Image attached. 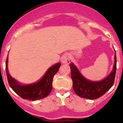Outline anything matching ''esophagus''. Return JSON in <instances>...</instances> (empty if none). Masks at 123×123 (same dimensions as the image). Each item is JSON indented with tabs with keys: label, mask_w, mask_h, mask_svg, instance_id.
I'll return each mask as SVG.
<instances>
[{
	"label": "esophagus",
	"mask_w": 123,
	"mask_h": 123,
	"mask_svg": "<svg viewBox=\"0 0 123 123\" xmlns=\"http://www.w3.org/2000/svg\"><path fill=\"white\" fill-rule=\"evenodd\" d=\"M62 62L64 64H68L70 62V56L69 54H66L62 56Z\"/></svg>",
	"instance_id": "obj_1"
}]
</instances>
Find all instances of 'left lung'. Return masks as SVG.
<instances>
[{"mask_svg":"<svg viewBox=\"0 0 123 123\" xmlns=\"http://www.w3.org/2000/svg\"><path fill=\"white\" fill-rule=\"evenodd\" d=\"M73 88L78 96L94 100L105 94L113 85L117 70V56L115 55V64L112 72L108 77L100 81H89L83 77L73 63L69 64Z\"/></svg>","mask_w":123,"mask_h":123,"instance_id":"left-lung-1","label":"left lung"}]
</instances>
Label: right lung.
Returning <instances> with one entry per match:
<instances>
[{
	"mask_svg": "<svg viewBox=\"0 0 123 123\" xmlns=\"http://www.w3.org/2000/svg\"><path fill=\"white\" fill-rule=\"evenodd\" d=\"M8 56L6 60V73L10 87L23 99L36 100L46 97L50 93L52 89V81L54 75L58 72L61 63L55 64L47 70L42 79L36 83L23 86L19 84L15 79L11 77L7 69Z\"/></svg>",
	"mask_w": 123,
	"mask_h": 123,
	"instance_id": "obj_1",
	"label": "right lung"
}]
</instances>
